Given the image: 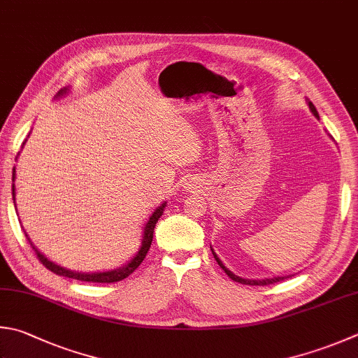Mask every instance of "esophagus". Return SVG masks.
<instances>
[{
  "instance_id": "esophagus-1",
  "label": "esophagus",
  "mask_w": 358,
  "mask_h": 358,
  "mask_svg": "<svg viewBox=\"0 0 358 358\" xmlns=\"http://www.w3.org/2000/svg\"><path fill=\"white\" fill-rule=\"evenodd\" d=\"M185 188H188V187H185Z\"/></svg>"
}]
</instances>
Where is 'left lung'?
Segmentation results:
<instances>
[{
    "label": "left lung",
    "mask_w": 358,
    "mask_h": 358,
    "mask_svg": "<svg viewBox=\"0 0 358 358\" xmlns=\"http://www.w3.org/2000/svg\"><path fill=\"white\" fill-rule=\"evenodd\" d=\"M308 107H310V110H312V113L313 115L316 117V118H320V115H318V110H316V107L313 106V103H310L308 101ZM212 248V246H210ZM212 254H213V257H215V260L218 262V265L224 269V273L229 275V278H231L232 280H235V282H240V284H243V285H271V284H275V282H280V280H284L285 278H271V279H260V280H252V279H243V278H240V275H235L232 271H229V269L222 265V262L218 259V255L213 252V249H212Z\"/></svg>",
    "instance_id": "obj_1"
}]
</instances>
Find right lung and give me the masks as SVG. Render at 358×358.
I'll use <instances>...</instances> for the list:
<instances>
[{
  "label": "right lung",
  "instance_id": "right-lung-1",
  "mask_svg": "<svg viewBox=\"0 0 358 358\" xmlns=\"http://www.w3.org/2000/svg\"><path fill=\"white\" fill-rule=\"evenodd\" d=\"M69 92V89H64L57 93V96H62L65 93ZM24 145V143H23ZM12 182H15V166H13V171H12ZM12 198L13 202H15V184H12ZM165 206L166 202H164L160 207H157L154 213L148 220L146 226L143 229V238H141V246L138 249V252L134 255V257L126 263V265L120 266L117 269H110V271H103V273H76V271H70V269H66L64 266H59L56 263L48 260L45 257V255L38 251V249L32 245L31 238L28 237V234H26V238L31 243V246L34 251H36L38 260L43 263V266H46L52 271L54 274H59V275H65V278H70V279H76V280H83V282H98V284H112V282H118V280H123L126 279L127 275L132 274L136 269L140 266V263L143 262V259L146 257L148 251H150L151 248V243H152V235H154V227H156V222L159 221V218L162 217V213L165 210Z\"/></svg>",
  "mask_w": 358,
  "mask_h": 358
}]
</instances>
